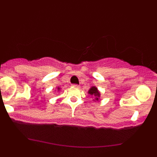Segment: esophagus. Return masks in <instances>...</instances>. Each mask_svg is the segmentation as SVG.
Masks as SVG:
<instances>
[{
    "label": "esophagus",
    "instance_id": "1",
    "mask_svg": "<svg viewBox=\"0 0 157 157\" xmlns=\"http://www.w3.org/2000/svg\"><path fill=\"white\" fill-rule=\"evenodd\" d=\"M72 86H74V87H76V88H79V87H80V86H79V85H77V84H73Z\"/></svg>",
    "mask_w": 157,
    "mask_h": 157
}]
</instances>
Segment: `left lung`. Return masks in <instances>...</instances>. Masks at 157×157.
<instances>
[{"label":"left lung","instance_id":"obj_1","mask_svg":"<svg viewBox=\"0 0 157 157\" xmlns=\"http://www.w3.org/2000/svg\"><path fill=\"white\" fill-rule=\"evenodd\" d=\"M88 93L94 97V101L96 102L100 100V92L99 91L98 89H97L96 86H91V87L90 88V89L89 90V91H88Z\"/></svg>","mask_w":157,"mask_h":157}]
</instances>
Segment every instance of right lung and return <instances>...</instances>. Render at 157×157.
I'll return each instance as SVG.
<instances>
[{"mask_svg": "<svg viewBox=\"0 0 157 157\" xmlns=\"http://www.w3.org/2000/svg\"><path fill=\"white\" fill-rule=\"evenodd\" d=\"M55 91H60V87H57V89L55 90Z\"/></svg>", "mask_w": 157, "mask_h": 157, "instance_id": "obj_1", "label": "right lung"}]
</instances>
